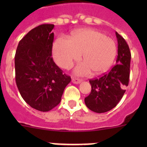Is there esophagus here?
Segmentation results:
<instances>
[{
  "label": "esophagus",
  "mask_w": 147,
  "mask_h": 147,
  "mask_svg": "<svg viewBox=\"0 0 147 147\" xmlns=\"http://www.w3.org/2000/svg\"><path fill=\"white\" fill-rule=\"evenodd\" d=\"M72 82L74 83V84H80V82H82V80H79V79H76V78H73Z\"/></svg>",
  "instance_id": "34e87169"
}]
</instances>
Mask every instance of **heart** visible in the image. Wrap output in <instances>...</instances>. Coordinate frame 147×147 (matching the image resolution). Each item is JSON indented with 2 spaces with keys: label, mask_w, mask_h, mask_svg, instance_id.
I'll use <instances>...</instances> for the list:
<instances>
[{
  "label": "heart",
  "mask_w": 147,
  "mask_h": 147,
  "mask_svg": "<svg viewBox=\"0 0 147 147\" xmlns=\"http://www.w3.org/2000/svg\"><path fill=\"white\" fill-rule=\"evenodd\" d=\"M116 50L113 40L96 30L85 28L73 32L70 40L58 38L53 45L52 54L56 63L65 69H69L82 54L85 62L76 67V74L85 75L90 70L94 74H100L111 66Z\"/></svg>",
  "instance_id": "1"
}]
</instances>
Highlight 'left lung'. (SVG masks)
<instances>
[{"label":"left lung","instance_id":"obj_1","mask_svg":"<svg viewBox=\"0 0 147 147\" xmlns=\"http://www.w3.org/2000/svg\"><path fill=\"white\" fill-rule=\"evenodd\" d=\"M115 35L118 40L116 64L109 73L98 79L90 80L91 92L85 98L87 107L98 113L114 108L123 97L129 84L130 51L125 40L117 32Z\"/></svg>","mask_w":147,"mask_h":147}]
</instances>
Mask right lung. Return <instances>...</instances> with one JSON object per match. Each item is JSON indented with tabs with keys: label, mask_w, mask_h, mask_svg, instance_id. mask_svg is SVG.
I'll return each instance as SVG.
<instances>
[{
	"label": "right lung",
	"mask_w": 147,
	"mask_h": 147,
	"mask_svg": "<svg viewBox=\"0 0 147 147\" xmlns=\"http://www.w3.org/2000/svg\"><path fill=\"white\" fill-rule=\"evenodd\" d=\"M54 27L42 24L31 30L19 42L15 57V80L22 98L42 112L59 105L71 80L51 57Z\"/></svg>",
	"instance_id": "obj_1"
}]
</instances>
